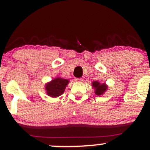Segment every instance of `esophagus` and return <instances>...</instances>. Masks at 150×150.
Segmentation results:
<instances>
[{
	"label": "esophagus",
	"mask_w": 150,
	"mask_h": 150,
	"mask_svg": "<svg viewBox=\"0 0 150 150\" xmlns=\"http://www.w3.org/2000/svg\"><path fill=\"white\" fill-rule=\"evenodd\" d=\"M75 81L78 82V83H81V82L83 81V79H82V78H75Z\"/></svg>",
	"instance_id": "34e87169"
}]
</instances>
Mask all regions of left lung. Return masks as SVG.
I'll return each mask as SVG.
<instances>
[{
  "mask_svg": "<svg viewBox=\"0 0 150 150\" xmlns=\"http://www.w3.org/2000/svg\"><path fill=\"white\" fill-rule=\"evenodd\" d=\"M92 86L94 89V93L97 96H102L106 92L108 86L105 83H100L98 81H93L92 83Z\"/></svg>",
  "mask_w": 150,
  "mask_h": 150,
  "instance_id": "1",
  "label": "left lung"
}]
</instances>
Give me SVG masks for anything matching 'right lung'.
<instances>
[{
	"label": "right lung",
	"mask_w": 150,
	"mask_h": 150,
	"mask_svg": "<svg viewBox=\"0 0 150 150\" xmlns=\"http://www.w3.org/2000/svg\"><path fill=\"white\" fill-rule=\"evenodd\" d=\"M69 83L70 80L64 79L61 77L53 78L51 81L45 84V88L47 95L52 98L59 97L64 93V90Z\"/></svg>",
	"instance_id": "1"
}]
</instances>
